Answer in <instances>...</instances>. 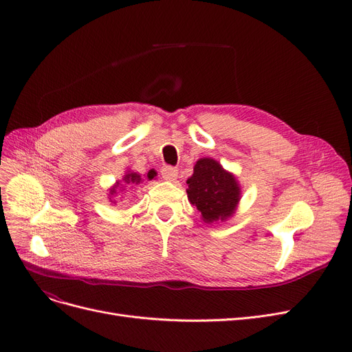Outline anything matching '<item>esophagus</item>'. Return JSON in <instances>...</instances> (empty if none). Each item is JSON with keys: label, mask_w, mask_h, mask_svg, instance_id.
<instances>
[{"label": "esophagus", "mask_w": 352, "mask_h": 352, "mask_svg": "<svg viewBox=\"0 0 352 352\" xmlns=\"http://www.w3.org/2000/svg\"><path fill=\"white\" fill-rule=\"evenodd\" d=\"M161 175L164 179H168V181H174L178 177V170L175 166L171 165H164L161 168Z\"/></svg>", "instance_id": "1"}]
</instances>
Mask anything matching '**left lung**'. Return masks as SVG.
<instances>
[{
	"instance_id": "obj_1",
	"label": "left lung",
	"mask_w": 352,
	"mask_h": 352,
	"mask_svg": "<svg viewBox=\"0 0 352 352\" xmlns=\"http://www.w3.org/2000/svg\"><path fill=\"white\" fill-rule=\"evenodd\" d=\"M187 184L188 199L208 224L227 219L234 212L241 194L235 177L211 158L197 161Z\"/></svg>"
}]
</instances>
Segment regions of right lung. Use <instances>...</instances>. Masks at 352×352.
Listing matches in <instances>:
<instances>
[{
    "instance_id": "right-lung-1",
    "label": "right lung",
    "mask_w": 352,
    "mask_h": 352,
    "mask_svg": "<svg viewBox=\"0 0 352 352\" xmlns=\"http://www.w3.org/2000/svg\"><path fill=\"white\" fill-rule=\"evenodd\" d=\"M157 175V173L154 171V170H151L150 173L146 174V178L148 179H153L154 177ZM142 179H141V175H138L137 173H128V174H125V177H124V184H128V186H134V184H140ZM120 186V182H117V187ZM116 187V188H117ZM116 188H113L111 190V194H117V190Z\"/></svg>"
}]
</instances>
